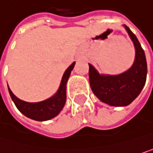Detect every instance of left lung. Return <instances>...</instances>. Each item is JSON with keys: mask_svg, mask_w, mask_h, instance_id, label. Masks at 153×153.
<instances>
[{"mask_svg": "<svg viewBox=\"0 0 153 153\" xmlns=\"http://www.w3.org/2000/svg\"><path fill=\"white\" fill-rule=\"evenodd\" d=\"M135 46V60L128 70L117 76L100 75L89 64V83L96 97L108 105L124 107L131 104L142 90L147 77V62L136 35L124 25Z\"/></svg>", "mask_w": 153, "mask_h": 153, "instance_id": "1", "label": "left lung"}]
</instances>
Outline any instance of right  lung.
Listing matches in <instances>:
<instances>
[{
	"instance_id": "1",
	"label": "right lung",
	"mask_w": 153,
	"mask_h": 153,
	"mask_svg": "<svg viewBox=\"0 0 153 153\" xmlns=\"http://www.w3.org/2000/svg\"><path fill=\"white\" fill-rule=\"evenodd\" d=\"M75 64L76 62H74L64 73L60 87L57 92L52 97L45 99L44 101L30 103V102L21 100V99H19L12 92V90L8 87L10 96L13 99V101L14 102L16 108L27 118H30L37 121H45L56 117L65 104L66 82L68 78H69V76L75 66Z\"/></svg>"
}]
</instances>
